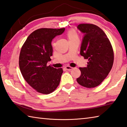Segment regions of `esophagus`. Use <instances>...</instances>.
I'll list each match as a JSON object with an SVG mask.
<instances>
[{
  "label": "esophagus",
  "mask_w": 127,
  "mask_h": 127,
  "mask_svg": "<svg viewBox=\"0 0 127 127\" xmlns=\"http://www.w3.org/2000/svg\"><path fill=\"white\" fill-rule=\"evenodd\" d=\"M65 69H66V70L70 71V70H72V67H70V66H66V67H65Z\"/></svg>",
  "instance_id": "esophagus-1"
}]
</instances>
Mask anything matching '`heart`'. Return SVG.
I'll return each mask as SVG.
<instances>
[{"mask_svg": "<svg viewBox=\"0 0 127 127\" xmlns=\"http://www.w3.org/2000/svg\"><path fill=\"white\" fill-rule=\"evenodd\" d=\"M67 37L68 41L73 39H79V35L76 31L74 30H70L67 33Z\"/></svg>", "mask_w": 127, "mask_h": 127, "instance_id": "b5f03b06", "label": "heart"}]
</instances>
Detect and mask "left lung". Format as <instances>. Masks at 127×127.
<instances>
[{
    "label": "left lung",
    "instance_id": "left-lung-1",
    "mask_svg": "<svg viewBox=\"0 0 127 127\" xmlns=\"http://www.w3.org/2000/svg\"><path fill=\"white\" fill-rule=\"evenodd\" d=\"M77 28L84 33L80 55L88 60L85 67H80L81 75L76 79L80 85L88 88L100 85L108 76L114 62V53L104 31L92 24H80Z\"/></svg>",
    "mask_w": 127,
    "mask_h": 127
}]
</instances>
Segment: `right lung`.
<instances>
[{
  "mask_svg": "<svg viewBox=\"0 0 127 127\" xmlns=\"http://www.w3.org/2000/svg\"><path fill=\"white\" fill-rule=\"evenodd\" d=\"M65 28H40L29 35L21 48L19 65L22 76L37 92L48 94L59 86L62 68H56L47 64L51 60V42L62 34Z\"/></svg>",
  "mask_w": 127,
  "mask_h": 127,
  "instance_id": "right-lung-1",
  "label": "right lung"
}]
</instances>
